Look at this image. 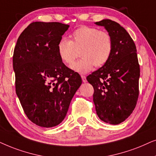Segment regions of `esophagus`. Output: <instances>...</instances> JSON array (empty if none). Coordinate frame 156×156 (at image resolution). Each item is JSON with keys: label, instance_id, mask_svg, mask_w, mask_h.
I'll use <instances>...</instances> for the list:
<instances>
[{"label": "esophagus", "instance_id": "esophagus-1", "mask_svg": "<svg viewBox=\"0 0 156 156\" xmlns=\"http://www.w3.org/2000/svg\"><path fill=\"white\" fill-rule=\"evenodd\" d=\"M81 78H82V80H83V83H86L87 81L86 77L85 76H81Z\"/></svg>", "mask_w": 156, "mask_h": 156}]
</instances>
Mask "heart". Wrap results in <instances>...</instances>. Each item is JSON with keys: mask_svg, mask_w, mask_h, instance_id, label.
I'll list each match as a JSON object with an SVG mask.
<instances>
[{"mask_svg": "<svg viewBox=\"0 0 156 156\" xmlns=\"http://www.w3.org/2000/svg\"><path fill=\"white\" fill-rule=\"evenodd\" d=\"M69 41L62 38L57 44V53L60 59L70 66L76 58V50L80 49L82 58L72 66V69L80 73H86L93 66L101 67L107 63L113 50V41L109 33L98 28L81 26L73 31Z\"/></svg>", "mask_w": 156, "mask_h": 156, "instance_id": "b5f03b06", "label": "heart"}]
</instances>
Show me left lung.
Segmentation results:
<instances>
[{
  "mask_svg": "<svg viewBox=\"0 0 156 156\" xmlns=\"http://www.w3.org/2000/svg\"><path fill=\"white\" fill-rule=\"evenodd\" d=\"M103 26L113 41L106 63L87 76L94 88L93 102L100 119L117 125L129 117L138 98L140 66L136 45L128 33L109 19L95 22Z\"/></svg>",
  "mask_w": 156,
  "mask_h": 156,
  "instance_id": "left-lung-1",
  "label": "left lung"
}]
</instances>
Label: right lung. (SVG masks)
<instances>
[{
    "label": "right lung",
    "mask_w": 156,
    "mask_h": 156,
    "mask_svg": "<svg viewBox=\"0 0 156 156\" xmlns=\"http://www.w3.org/2000/svg\"><path fill=\"white\" fill-rule=\"evenodd\" d=\"M68 28L58 22H33L14 49L16 94L28 119L41 127L63 121L82 83L80 75L66 67L57 53L58 43Z\"/></svg>",
    "instance_id": "1"
}]
</instances>
